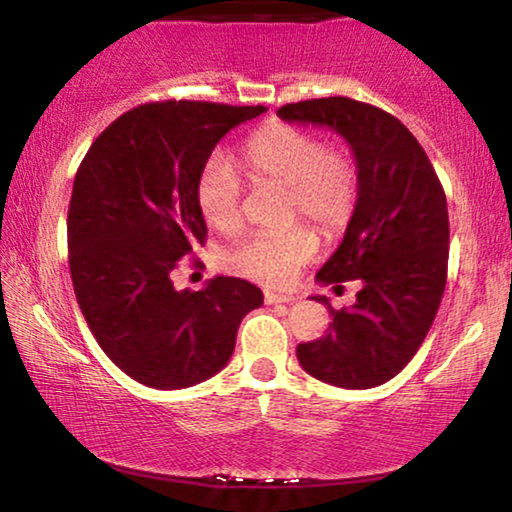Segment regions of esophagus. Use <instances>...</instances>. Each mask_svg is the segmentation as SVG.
I'll list each match as a JSON object with an SVG mask.
<instances>
[{"mask_svg":"<svg viewBox=\"0 0 512 512\" xmlns=\"http://www.w3.org/2000/svg\"><path fill=\"white\" fill-rule=\"evenodd\" d=\"M296 296L291 293H275V291H265V303L268 305H279V303H293Z\"/></svg>","mask_w":512,"mask_h":512,"instance_id":"34e87169","label":"esophagus"}]
</instances>
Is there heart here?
<instances>
[{
    "label": "heart",
    "mask_w": 512,
    "mask_h": 512,
    "mask_svg": "<svg viewBox=\"0 0 512 512\" xmlns=\"http://www.w3.org/2000/svg\"><path fill=\"white\" fill-rule=\"evenodd\" d=\"M247 177L258 188L286 191L289 219L312 221L335 235L352 219L359 200V170L349 151L324 146L314 132L289 123L256 130L242 149ZM198 209L219 233H235L242 223V184L226 158L207 160L195 188ZM317 254V235L296 226L282 233H258L230 251L228 265L254 282L279 286Z\"/></svg>",
    "instance_id": "heart-1"
}]
</instances>
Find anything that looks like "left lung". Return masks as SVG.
Masks as SVG:
<instances>
[{
  "mask_svg": "<svg viewBox=\"0 0 512 512\" xmlns=\"http://www.w3.org/2000/svg\"><path fill=\"white\" fill-rule=\"evenodd\" d=\"M282 121L321 125L345 139L359 170V200L319 284H361L352 307L331 312L324 338L298 345L305 373L342 389L389 382L417 354L447 279L450 221L438 174L415 135L387 111L349 97L286 104ZM342 289V286H340Z\"/></svg>",
  "mask_w": 512,
  "mask_h": 512,
  "instance_id": "1",
  "label": "left lung"
}]
</instances>
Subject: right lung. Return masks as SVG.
Here are the masks:
<instances>
[{
	"mask_svg": "<svg viewBox=\"0 0 512 512\" xmlns=\"http://www.w3.org/2000/svg\"><path fill=\"white\" fill-rule=\"evenodd\" d=\"M265 107L167 100L116 118L90 146L69 200V272L104 354L153 389L209 380L233 356L263 291L214 277L177 291L179 258L205 244L195 188L221 137Z\"/></svg>",
	"mask_w": 512,
	"mask_h": 512,
	"instance_id": "obj_1",
	"label": "right lung"
}]
</instances>
